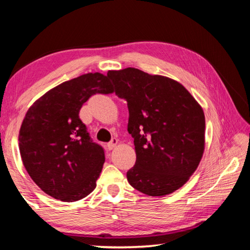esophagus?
<instances>
[{
  "label": "esophagus",
  "instance_id": "34e87169",
  "mask_svg": "<svg viewBox=\"0 0 250 250\" xmlns=\"http://www.w3.org/2000/svg\"><path fill=\"white\" fill-rule=\"evenodd\" d=\"M117 145H118V140H117L116 138H113L111 141H110L109 143H107V149H108V150L115 149V147L117 146Z\"/></svg>",
  "mask_w": 250,
  "mask_h": 250
}]
</instances>
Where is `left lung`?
I'll list each match as a JSON object with an SVG mask.
<instances>
[{"label":"left lung","mask_w":250,"mask_h":250,"mask_svg":"<svg viewBox=\"0 0 250 250\" xmlns=\"http://www.w3.org/2000/svg\"><path fill=\"white\" fill-rule=\"evenodd\" d=\"M116 95L129 109L135 166L126 172L131 186L149 196L182 188L205 149V116L200 104L174 79L140 69L109 70Z\"/></svg>","instance_id":"left-lung-1"}]
</instances>
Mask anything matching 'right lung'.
<instances>
[{"label": "right lung", "instance_id": "1", "mask_svg": "<svg viewBox=\"0 0 250 250\" xmlns=\"http://www.w3.org/2000/svg\"><path fill=\"white\" fill-rule=\"evenodd\" d=\"M108 76L88 73L37 99L24 117L20 153L29 176L47 195L76 202L96 188L104 152L79 119L83 104L96 94H112Z\"/></svg>", "mask_w": 250, "mask_h": 250}]
</instances>
